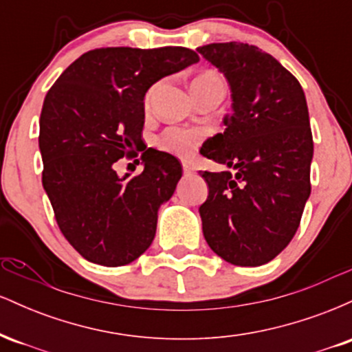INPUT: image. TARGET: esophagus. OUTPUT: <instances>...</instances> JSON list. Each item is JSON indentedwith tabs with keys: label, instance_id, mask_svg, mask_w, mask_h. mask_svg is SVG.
Listing matches in <instances>:
<instances>
[{
	"label": "esophagus",
	"instance_id": "1",
	"mask_svg": "<svg viewBox=\"0 0 352 352\" xmlns=\"http://www.w3.org/2000/svg\"><path fill=\"white\" fill-rule=\"evenodd\" d=\"M182 168H184L185 175H192V173L195 172V168H193V165L190 164V162H184V164H182Z\"/></svg>",
	"mask_w": 352,
	"mask_h": 352
}]
</instances>
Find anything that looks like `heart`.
Returning a JSON list of instances; mask_svg holds the SVG:
<instances>
[{"mask_svg":"<svg viewBox=\"0 0 352 352\" xmlns=\"http://www.w3.org/2000/svg\"><path fill=\"white\" fill-rule=\"evenodd\" d=\"M218 82H221V78L217 74V72L205 71L192 79L190 87H192L193 91V89L197 87H205V86H210V84H218ZM152 92L153 89L148 92V98L152 96ZM200 139H201V134L199 131L170 127L155 140V144L162 152L172 153V155L175 157H188L195 152L197 145L200 144Z\"/></svg>","mask_w":352,"mask_h":352,"instance_id":"obj_1","label":"heart"}]
</instances>
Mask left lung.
<instances>
[{
  "label": "left lung",
  "instance_id": "left-lung-1",
  "mask_svg": "<svg viewBox=\"0 0 352 352\" xmlns=\"http://www.w3.org/2000/svg\"><path fill=\"white\" fill-rule=\"evenodd\" d=\"M232 91L225 131L200 153L232 170L200 172L208 185L199 208L210 248L228 263L260 266L288 246L309 199L313 135L301 84L260 47H197Z\"/></svg>",
  "mask_w": 352,
  "mask_h": 352
}]
</instances>
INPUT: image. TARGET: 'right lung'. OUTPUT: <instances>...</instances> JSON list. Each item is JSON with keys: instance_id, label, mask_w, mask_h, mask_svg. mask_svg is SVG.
I'll return each mask as SVG.
<instances>
[{"instance_id": "right-lung-1", "label": "right lung", "mask_w": 352, "mask_h": 352, "mask_svg": "<svg viewBox=\"0 0 352 352\" xmlns=\"http://www.w3.org/2000/svg\"><path fill=\"white\" fill-rule=\"evenodd\" d=\"M197 60L187 47H100L76 59L46 94L43 187L63 235L87 261L129 265L152 245L182 165L144 145V98L157 80ZM134 150L143 152V173L119 177L113 164Z\"/></svg>"}]
</instances>
